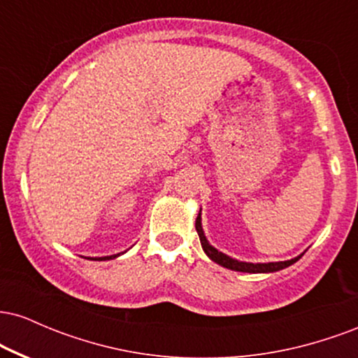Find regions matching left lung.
Masks as SVG:
<instances>
[{
    "mask_svg": "<svg viewBox=\"0 0 358 358\" xmlns=\"http://www.w3.org/2000/svg\"><path fill=\"white\" fill-rule=\"evenodd\" d=\"M200 212H202V208H200ZM200 212H199V217H196V222H195V229H196V232H199L200 244H202L203 252L207 254L208 259H212L213 262H217V264L222 266V268L239 271V273H252V274L276 273V271H281V269L287 268V266L294 264V262H296L298 259L303 256V254H299V256L293 257V259H287V261H278V262H245V261H239V259H234L231 256H227V254L220 252L219 249L213 248L210 242L207 241V237H205V232L202 229V213Z\"/></svg>",
    "mask_w": 358,
    "mask_h": 358,
    "instance_id": "1",
    "label": "left lung"
}]
</instances>
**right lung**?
I'll return each mask as SVG.
<instances>
[{
  "mask_svg": "<svg viewBox=\"0 0 358 358\" xmlns=\"http://www.w3.org/2000/svg\"><path fill=\"white\" fill-rule=\"evenodd\" d=\"M124 252H126V250H124ZM124 252L113 254V256H104V257H85V259H94V261H109V259H116V257H119V256H121V254H124Z\"/></svg>",
  "mask_w": 358,
  "mask_h": 358,
  "instance_id": "obj_1",
  "label": "right lung"
}]
</instances>
